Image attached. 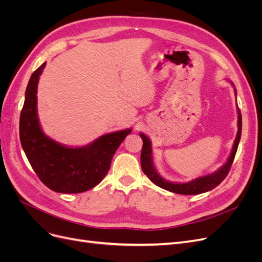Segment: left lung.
Returning <instances> with one entry per match:
<instances>
[{"mask_svg": "<svg viewBox=\"0 0 262 262\" xmlns=\"http://www.w3.org/2000/svg\"><path fill=\"white\" fill-rule=\"evenodd\" d=\"M233 86H234V84H233ZM235 94H236V91H235ZM237 114H238V121H237L238 131H237V136H236V139L234 142L231 155H229L227 162L223 166H222L221 168H219L216 171L210 173V175H205V176H202L199 178H195L191 181L184 182V184H177V182L167 181L157 172V170L154 167L153 157H152V143H150L149 139L145 136L144 133H140V137L142 138V140H143V146H142V152H141L142 170H143V172L148 177V179L152 182H154L156 186L161 187L165 190H168V191L173 192V193L200 194V193L209 191V190L214 189L216 186H219L227 176V173H228L229 169H231V166H232L233 161L235 158L237 148H238L239 140H241V136H242V114H241V110H239L238 106H237Z\"/></svg>", "mask_w": 262, "mask_h": 262, "instance_id": "8db88e82", "label": "left lung"}]
</instances>
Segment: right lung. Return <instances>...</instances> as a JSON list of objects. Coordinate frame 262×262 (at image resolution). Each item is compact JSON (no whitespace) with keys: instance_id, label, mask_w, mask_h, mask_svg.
I'll return each mask as SVG.
<instances>
[{"instance_id":"1","label":"right lung","mask_w":262,"mask_h":262,"mask_svg":"<svg viewBox=\"0 0 262 262\" xmlns=\"http://www.w3.org/2000/svg\"><path fill=\"white\" fill-rule=\"evenodd\" d=\"M47 63L31 74L19 118V139L31 167L43 184L60 193H80L97 186L110 168L125 129L99 137L81 147H70L47 137L37 114V87Z\"/></svg>"}]
</instances>
